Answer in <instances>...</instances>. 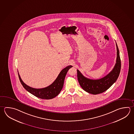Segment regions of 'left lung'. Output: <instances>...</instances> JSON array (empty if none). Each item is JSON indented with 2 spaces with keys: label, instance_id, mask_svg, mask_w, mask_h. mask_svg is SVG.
<instances>
[{
  "label": "left lung",
  "instance_id": "1",
  "mask_svg": "<svg viewBox=\"0 0 134 134\" xmlns=\"http://www.w3.org/2000/svg\"><path fill=\"white\" fill-rule=\"evenodd\" d=\"M116 63L113 70L103 78L99 80L90 79L84 77L78 70H77L79 82L85 91L93 95L101 93L109 89L116 81L121 70V60L116 43Z\"/></svg>",
  "mask_w": 134,
  "mask_h": 134
}]
</instances>
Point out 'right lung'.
I'll return each mask as SVG.
<instances>
[{"label":"right lung","mask_w":134,"mask_h":134,"mask_svg":"<svg viewBox=\"0 0 134 134\" xmlns=\"http://www.w3.org/2000/svg\"><path fill=\"white\" fill-rule=\"evenodd\" d=\"M71 67H72L71 65L68 66L63 69L53 83L44 88H33L28 86L22 80L18 71V74L21 83L27 91L40 99H50L55 98L60 93L63 87L64 81L67 72Z\"/></svg>","instance_id":"obj_1"}]
</instances>
